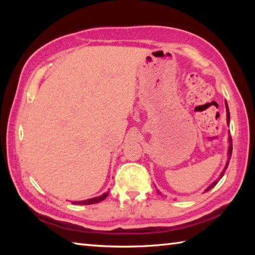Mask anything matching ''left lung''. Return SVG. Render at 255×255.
<instances>
[{"label": "left lung", "mask_w": 255, "mask_h": 255, "mask_svg": "<svg viewBox=\"0 0 255 255\" xmlns=\"http://www.w3.org/2000/svg\"><path fill=\"white\" fill-rule=\"evenodd\" d=\"M226 112H227V123L230 124V110H228V106H227V102H226ZM232 150H233V145H232V138L230 137V147H228V159H227V163H226V166H225V169H224V171L222 172V174H221V178L223 176V174H224V172H225V170L227 169V166H228V163H230V159H231V156H232ZM217 184V181H215L214 183H211L208 188L206 189V191H208V190H210L211 188L213 187H215V185Z\"/></svg>", "instance_id": "left-lung-1"}]
</instances>
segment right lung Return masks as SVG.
<instances>
[{
	"instance_id": "right-lung-1",
	"label": "right lung",
	"mask_w": 255,
	"mask_h": 255,
	"mask_svg": "<svg viewBox=\"0 0 255 255\" xmlns=\"http://www.w3.org/2000/svg\"><path fill=\"white\" fill-rule=\"evenodd\" d=\"M108 196V192L103 193V195L96 197V198H92V199H88V200H82V201H74L73 204L74 205H92V204H97V202H100L103 199H106Z\"/></svg>"
}]
</instances>
